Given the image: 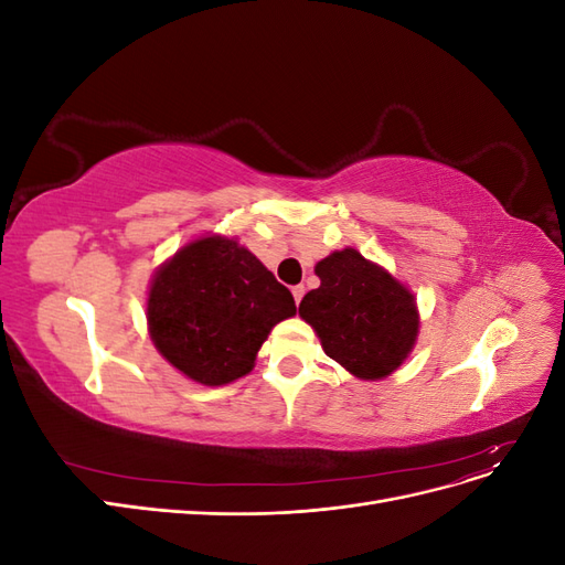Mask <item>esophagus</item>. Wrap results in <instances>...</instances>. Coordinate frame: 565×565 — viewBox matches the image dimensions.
<instances>
[{
    "label": "esophagus",
    "mask_w": 565,
    "mask_h": 565,
    "mask_svg": "<svg viewBox=\"0 0 565 565\" xmlns=\"http://www.w3.org/2000/svg\"><path fill=\"white\" fill-rule=\"evenodd\" d=\"M292 295H295V303L299 306V303H301V297H303V285L292 287Z\"/></svg>",
    "instance_id": "obj_1"
}]
</instances>
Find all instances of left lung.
<instances>
[{
	"label": "left lung",
	"mask_w": 565,
	"mask_h": 565,
	"mask_svg": "<svg viewBox=\"0 0 565 565\" xmlns=\"http://www.w3.org/2000/svg\"><path fill=\"white\" fill-rule=\"evenodd\" d=\"M316 276L320 287L301 299L299 316L324 353L361 380L386 377L415 347V297L351 247L318 262Z\"/></svg>",
	"instance_id": "left-lung-1"
}]
</instances>
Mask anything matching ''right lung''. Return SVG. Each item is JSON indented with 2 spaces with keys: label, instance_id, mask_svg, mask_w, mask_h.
Here are the masks:
<instances>
[{
  "label": "right lung",
  "instance_id": "1",
  "mask_svg": "<svg viewBox=\"0 0 565 565\" xmlns=\"http://www.w3.org/2000/svg\"><path fill=\"white\" fill-rule=\"evenodd\" d=\"M295 297L252 252L212 235L183 247L152 278L148 324L158 351L200 384L221 386L254 367Z\"/></svg>",
  "mask_w": 565,
  "mask_h": 565
}]
</instances>
